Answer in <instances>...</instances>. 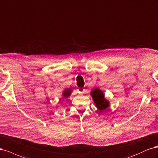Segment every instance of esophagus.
I'll return each mask as SVG.
<instances>
[{"instance_id":"esophagus-1","label":"esophagus","mask_w":158,"mask_h":158,"mask_svg":"<svg viewBox=\"0 0 158 158\" xmlns=\"http://www.w3.org/2000/svg\"><path fill=\"white\" fill-rule=\"evenodd\" d=\"M77 91H78V93H80V94H83L85 93V89H83V88H79L77 89Z\"/></svg>"}]
</instances>
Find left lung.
<instances>
[{
	"mask_svg": "<svg viewBox=\"0 0 158 158\" xmlns=\"http://www.w3.org/2000/svg\"><path fill=\"white\" fill-rule=\"evenodd\" d=\"M96 106L100 111H103L109 106V102L104 98L102 91L98 88L93 89L90 93Z\"/></svg>",
	"mask_w": 158,
	"mask_h": 158,
	"instance_id": "1",
	"label": "left lung"
}]
</instances>
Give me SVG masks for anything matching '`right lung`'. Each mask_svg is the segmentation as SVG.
Segmentation results:
<instances>
[{"instance_id":"obj_1","label":"right lung","mask_w":158,"mask_h":158,"mask_svg":"<svg viewBox=\"0 0 158 158\" xmlns=\"http://www.w3.org/2000/svg\"><path fill=\"white\" fill-rule=\"evenodd\" d=\"M71 91H72V90H70V89H65L64 91V93H62V95H63V97L65 98H67V97H68V96L71 94Z\"/></svg>"}]
</instances>
